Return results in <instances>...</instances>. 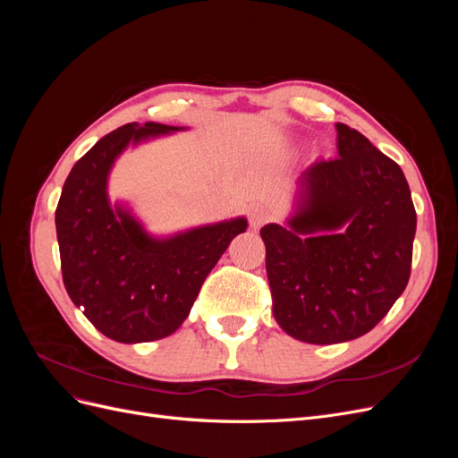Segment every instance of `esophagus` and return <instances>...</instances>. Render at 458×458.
I'll return each mask as SVG.
<instances>
[{
  "label": "esophagus",
  "mask_w": 458,
  "mask_h": 458,
  "mask_svg": "<svg viewBox=\"0 0 458 458\" xmlns=\"http://www.w3.org/2000/svg\"><path fill=\"white\" fill-rule=\"evenodd\" d=\"M271 217V212L267 210L266 206H256L250 210V227L252 229H259L263 224H267Z\"/></svg>",
  "instance_id": "34e87169"
}]
</instances>
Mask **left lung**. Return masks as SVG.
<instances>
[{"label": "left lung", "mask_w": 458, "mask_h": 458, "mask_svg": "<svg viewBox=\"0 0 458 458\" xmlns=\"http://www.w3.org/2000/svg\"><path fill=\"white\" fill-rule=\"evenodd\" d=\"M338 157L301 172L296 212L259 231L273 315L308 344L367 335L403 294L417 231L399 165L363 133L336 123Z\"/></svg>", "instance_id": "1"}]
</instances>
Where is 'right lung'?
Instances as JSON below:
<instances>
[{
  "label": "right lung",
  "mask_w": 458,
  "mask_h": 458,
  "mask_svg": "<svg viewBox=\"0 0 458 458\" xmlns=\"http://www.w3.org/2000/svg\"><path fill=\"white\" fill-rule=\"evenodd\" d=\"M175 130L145 122L110 131L74 164L55 210L68 296L97 330L122 344L160 340L182 327L208 273L246 231L237 217L152 239L130 212L110 206L106 177L120 152Z\"/></svg>",
  "instance_id": "1"
}]
</instances>
